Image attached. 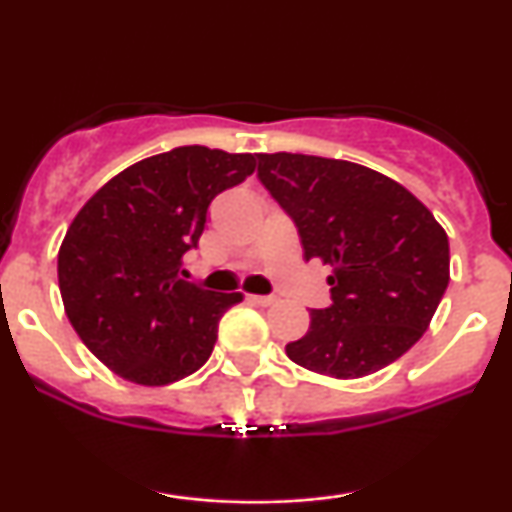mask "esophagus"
I'll use <instances>...</instances> for the list:
<instances>
[{
  "mask_svg": "<svg viewBox=\"0 0 512 512\" xmlns=\"http://www.w3.org/2000/svg\"><path fill=\"white\" fill-rule=\"evenodd\" d=\"M248 301L255 303V305H262V308H267V305H272L276 298L274 296H248Z\"/></svg>",
  "mask_w": 512,
  "mask_h": 512,
  "instance_id": "34e87169",
  "label": "esophagus"
}]
</instances>
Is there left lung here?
<instances>
[{"mask_svg": "<svg viewBox=\"0 0 512 512\" xmlns=\"http://www.w3.org/2000/svg\"><path fill=\"white\" fill-rule=\"evenodd\" d=\"M257 178L289 214L305 260L332 267V305L286 344L298 366L363 378L424 337L450 281L448 236L409 190L339 158L257 154Z\"/></svg>", "mask_w": 512, "mask_h": 512, "instance_id": "8db88e82", "label": "left lung"}]
</instances>
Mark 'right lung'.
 Masks as SVG:
<instances>
[{
  "instance_id": "right-lung-1",
  "label": "right lung",
  "mask_w": 512,
  "mask_h": 512,
  "mask_svg": "<svg viewBox=\"0 0 512 512\" xmlns=\"http://www.w3.org/2000/svg\"><path fill=\"white\" fill-rule=\"evenodd\" d=\"M255 170L252 154L178 146L105 182L57 257L69 322L98 361L137 385H168L207 363L219 320L243 293L180 279L211 199Z\"/></svg>"
}]
</instances>
